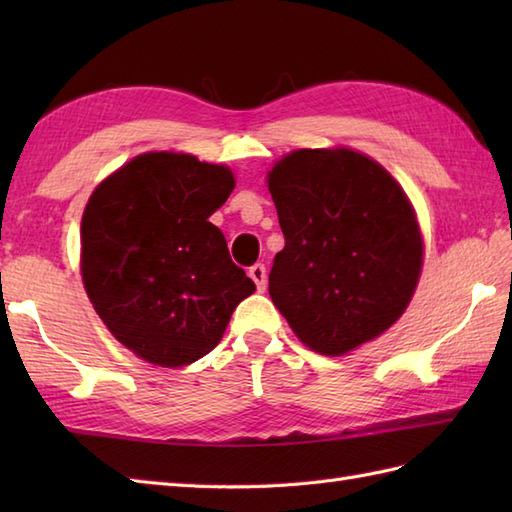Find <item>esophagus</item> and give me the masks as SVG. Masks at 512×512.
<instances>
[{
    "mask_svg": "<svg viewBox=\"0 0 512 512\" xmlns=\"http://www.w3.org/2000/svg\"><path fill=\"white\" fill-rule=\"evenodd\" d=\"M248 275H250V279L255 281V286H257V290L259 292H264L266 290V284H268V277H266V266L264 264H255V266H250V270H248Z\"/></svg>",
    "mask_w": 512,
    "mask_h": 512,
    "instance_id": "1",
    "label": "esophagus"
}]
</instances>
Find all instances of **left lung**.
<instances>
[{
    "label": "left lung",
    "instance_id": "obj_1",
    "mask_svg": "<svg viewBox=\"0 0 512 512\" xmlns=\"http://www.w3.org/2000/svg\"><path fill=\"white\" fill-rule=\"evenodd\" d=\"M286 246L268 292L310 350L341 356L407 310L422 268V235L389 171L358 151L297 149L268 173Z\"/></svg>",
    "mask_w": 512,
    "mask_h": 512
}]
</instances>
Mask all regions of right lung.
<instances>
[{"instance_id": "1", "label": "right lung", "mask_w": 512, "mask_h": 512, "mask_svg": "<svg viewBox=\"0 0 512 512\" xmlns=\"http://www.w3.org/2000/svg\"><path fill=\"white\" fill-rule=\"evenodd\" d=\"M233 171L191 154L149 151L107 176L81 220V275L116 341L147 363L182 367L222 341L255 292L209 217Z\"/></svg>"}]
</instances>
